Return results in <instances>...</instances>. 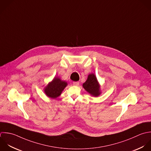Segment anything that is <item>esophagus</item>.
I'll return each mask as SVG.
<instances>
[{
    "label": "esophagus",
    "instance_id": "esophagus-1",
    "mask_svg": "<svg viewBox=\"0 0 151 151\" xmlns=\"http://www.w3.org/2000/svg\"><path fill=\"white\" fill-rule=\"evenodd\" d=\"M73 85L75 86H78L79 85V82H73Z\"/></svg>",
    "mask_w": 151,
    "mask_h": 151
}]
</instances>
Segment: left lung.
<instances>
[{"label": "left lung", "instance_id": "obj_1", "mask_svg": "<svg viewBox=\"0 0 151 151\" xmlns=\"http://www.w3.org/2000/svg\"><path fill=\"white\" fill-rule=\"evenodd\" d=\"M83 87L92 96H98L101 93L100 86L99 85L95 75L93 73L88 75V79L83 84Z\"/></svg>", "mask_w": 151, "mask_h": 151}]
</instances>
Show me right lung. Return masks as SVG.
<instances>
[{"label":"right lung","instance_id":"obj_1","mask_svg":"<svg viewBox=\"0 0 151 151\" xmlns=\"http://www.w3.org/2000/svg\"><path fill=\"white\" fill-rule=\"evenodd\" d=\"M67 86V83L58 78H55L45 89V92L51 98H56L60 95L62 91Z\"/></svg>","mask_w":151,"mask_h":151}]
</instances>
